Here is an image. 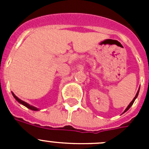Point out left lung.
Instances as JSON below:
<instances>
[{"mask_svg": "<svg viewBox=\"0 0 149 149\" xmlns=\"http://www.w3.org/2000/svg\"><path fill=\"white\" fill-rule=\"evenodd\" d=\"M139 90H138V92H137V93H136V96H135V97H134V99H133V101H131V103L129 104V105H128V106H127V108L125 109V111H124V113H125V112L127 111V110H129V108H130V107H131L132 106V104H134V101H135V99H136V97H137L138 94H139Z\"/></svg>", "mask_w": 149, "mask_h": 149, "instance_id": "1", "label": "left lung"}]
</instances>
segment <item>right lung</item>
<instances>
[{
    "instance_id": "right-lung-1",
    "label": "right lung",
    "mask_w": 149,
    "mask_h": 149,
    "mask_svg": "<svg viewBox=\"0 0 149 149\" xmlns=\"http://www.w3.org/2000/svg\"><path fill=\"white\" fill-rule=\"evenodd\" d=\"M13 97H14V98H15V99H16V101H18V102H19V103H20V104H23L24 106H25L26 107H27V108L30 109V110H35V111H36V110H39L37 108H36V107H35L31 106V105L28 104L26 103V102H24V101H22V100L19 99V98H18V97H17V96L15 95V94H14V93H13Z\"/></svg>"
}]
</instances>
